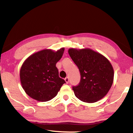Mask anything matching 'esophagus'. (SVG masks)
Segmentation results:
<instances>
[{
  "label": "esophagus",
  "instance_id": "34e87169",
  "mask_svg": "<svg viewBox=\"0 0 133 133\" xmlns=\"http://www.w3.org/2000/svg\"><path fill=\"white\" fill-rule=\"evenodd\" d=\"M65 82H66V83H69V78L68 77H65Z\"/></svg>",
  "mask_w": 133,
  "mask_h": 133
}]
</instances>
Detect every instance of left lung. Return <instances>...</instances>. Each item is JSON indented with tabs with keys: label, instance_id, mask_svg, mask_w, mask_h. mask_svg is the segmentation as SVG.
<instances>
[{
	"label": "left lung",
	"instance_id": "left-lung-1",
	"mask_svg": "<svg viewBox=\"0 0 133 133\" xmlns=\"http://www.w3.org/2000/svg\"><path fill=\"white\" fill-rule=\"evenodd\" d=\"M81 73V82L72 87L76 97L87 103H94L107 95L112 86L114 70L104 56L91 49L68 50Z\"/></svg>",
	"mask_w": 133,
	"mask_h": 133
}]
</instances>
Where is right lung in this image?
Segmentation results:
<instances>
[{"instance_id": "right-lung-1", "label": "right lung", "mask_w": 133, "mask_h": 133, "mask_svg": "<svg viewBox=\"0 0 133 133\" xmlns=\"http://www.w3.org/2000/svg\"><path fill=\"white\" fill-rule=\"evenodd\" d=\"M64 48L57 51L45 49L29 56L20 70L22 87L25 92L40 102L56 97L65 81L59 76L56 63L62 57Z\"/></svg>"}]
</instances>
